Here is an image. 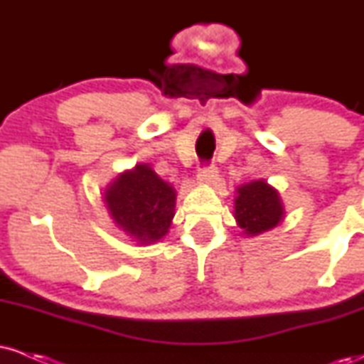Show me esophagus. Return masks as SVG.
I'll return each mask as SVG.
<instances>
[{
    "mask_svg": "<svg viewBox=\"0 0 364 364\" xmlns=\"http://www.w3.org/2000/svg\"><path fill=\"white\" fill-rule=\"evenodd\" d=\"M198 179L200 181L212 185V183L217 181V169L214 166H202V168L198 169Z\"/></svg>",
    "mask_w": 364,
    "mask_h": 364,
    "instance_id": "esophagus-1",
    "label": "esophagus"
}]
</instances>
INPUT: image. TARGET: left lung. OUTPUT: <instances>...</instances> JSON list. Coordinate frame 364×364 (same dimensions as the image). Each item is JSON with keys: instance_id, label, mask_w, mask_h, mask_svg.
Listing matches in <instances>:
<instances>
[{"instance_id": "left-lung-1", "label": "left lung", "mask_w": 364, "mask_h": 364, "mask_svg": "<svg viewBox=\"0 0 364 364\" xmlns=\"http://www.w3.org/2000/svg\"><path fill=\"white\" fill-rule=\"evenodd\" d=\"M236 193L235 219L246 236L262 235L282 220L284 207L279 191L263 179L241 185Z\"/></svg>"}]
</instances>
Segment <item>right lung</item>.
Listing matches in <instances>:
<instances>
[{
    "mask_svg": "<svg viewBox=\"0 0 364 364\" xmlns=\"http://www.w3.org/2000/svg\"><path fill=\"white\" fill-rule=\"evenodd\" d=\"M104 202L119 229L140 245H150L168 232L176 191L147 164H136L106 188Z\"/></svg>",
    "mask_w": 364,
    "mask_h": 364,
    "instance_id": "obj_1",
    "label": "right lung"
}]
</instances>
